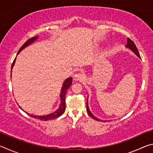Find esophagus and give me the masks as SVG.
I'll return each mask as SVG.
<instances>
[{"label": "esophagus", "mask_w": 153, "mask_h": 153, "mask_svg": "<svg viewBox=\"0 0 153 153\" xmlns=\"http://www.w3.org/2000/svg\"><path fill=\"white\" fill-rule=\"evenodd\" d=\"M84 78H85L84 75L80 73L76 74L74 76V79L76 80V81H82V80L84 79Z\"/></svg>", "instance_id": "34e87169"}]
</instances>
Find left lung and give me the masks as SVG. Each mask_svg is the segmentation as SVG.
I'll return each mask as SVG.
<instances>
[{"instance_id":"8db88e82","label":"left lung","mask_w":153,"mask_h":153,"mask_svg":"<svg viewBox=\"0 0 153 153\" xmlns=\"http://www.w3.org/2000/svg\"><path fill=\"white\" fill-rule=\"evenodd\" d=\"M127 48H128L130 49L131 51H132L134 53L136 54V55L138 56L139 58H140V54H139V52L138 51V48L135 45V44L133 42L132 40L131 39H129V38H128V40H127V45L126 46ZM141 59V58H140ZM86 111H87V113H88V115L91 117L92 118L94 119L95 120H97V121H101V120H99V119L96 117L95 116H94V115L91 113V111H90V108L88 107V98H87V102H86Z\"/></svg>"}]
</instances>
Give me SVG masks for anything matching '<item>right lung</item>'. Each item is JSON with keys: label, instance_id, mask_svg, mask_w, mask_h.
Here are the masks:
<instances>
[{"label": "right lung", "instance_id": "obj_1", "mask_svg": "<svg viewBox=\"0 0 153 153\" xmlns=\"http://www.w3.org/2000/svg\"><path fill=\"white\" fill-rule=\"evenodd\" d=\"M38 36H34L32 38H30L28 39L26 42H25L24 45H22V47L20 48V49L18 51L17 55H19V53L22 51L23 49L24 48L26 47V46H29L31 44L33 43L36 40L38 39ZM15 60H16V57L14 59L12 65H11V72H12V69L15 63ZM72 84V77H68V78L66 79L65 80V82H63V86H62L61 88V94H60V98H61V104L59 105V107L57 110H56L55 112L52 113L51 114H48V115H42V116H38V115H30V114L27 113L28 115H30L31 117H32L33 118L36 119H38V120H42V121H47V120H54V119H56L59 117V116H61V115H63L65 111V94L66 92L67 91V90L69 89V88L71 86ZM21 108V107H20ZM23 110V109H22ZM24 111V110H23ZM27 113V112H25Z\"/></svg>", "mask_w": 153, "mask_h": 153}]
</instances>
